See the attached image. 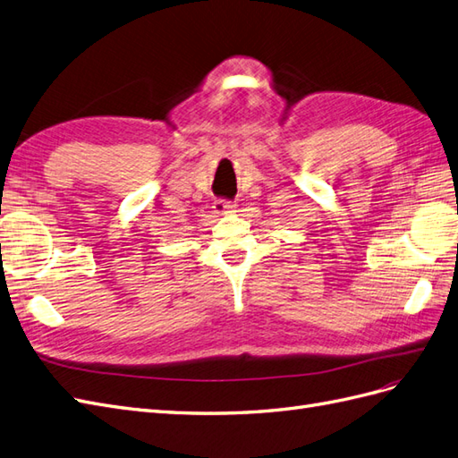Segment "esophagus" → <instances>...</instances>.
I'll list each match as a JSON object with an SVG mask.
<instances>
[{"instance_id":"1","label":"esophagus","mask_w":458,"mask_h":458,"mask_svg":"<svg viewBox=\"0 0 458 458\" xmlns=\"http://www.w3.org/2000/svg\"><path fill=\"white\" fill-rule=\"evenodd\" d=\"M233 207H236V205H233L232 201H228V199H218L213 208H215L216 215H225V213H232Z\"/></svg>"}]
</instances>
